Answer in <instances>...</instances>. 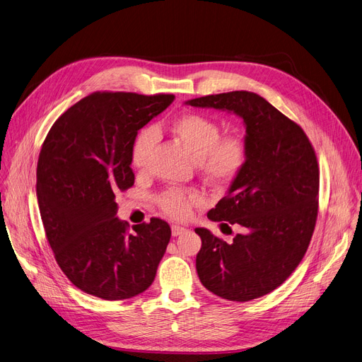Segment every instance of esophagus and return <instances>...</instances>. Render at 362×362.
Segmentation results:
<instances>
[{
    "instance_id": "esophagus-1",
    "label": "esophagus",
    "mask_w": 362,
    "mask_h": 362,
    "mask_svg": "<svg viewBox=\"0 0 362 362\" xmlns=\"http://www.w3.org/2000/svg\"><path fill=\"white\" fill-rule=\"evenodd\" d=\"M185 231H186V227H182V226H172V234H173L175 237L180 235V234L185 233Z\"/></svg>"
}]
</instances>
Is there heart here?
<instances>
[{
    "label": "heart",
    "mask_w": 362,
    "mask_h": 362,
    "mask_svg": "<svg viewBox=\"0 0 362 362\" xmlns=\"http://www.w3.org/2000/svg\"><path fill=\"white\" fill-rule=\"evenodd\" d=\"M170 129L182 147L198 160L201 173L209 182L228 183L242 170L246 161L243 138L235 134L220 136V125L214 119L199 113H186L173 120ZM154 144L156 132L151 128L139 131L135 136L131 161L138 170L147 167ZM157 202L167 215L183 220L190 215L192 206L202 202V195L198 190L168 189L158 197Z\"/></svg>",
    "instance_id": "1"
}]
</instances>
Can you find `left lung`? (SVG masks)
I'll return each instance as SVG.
<instances>
[{
    "instance_id": "left-lung-1",
    "label": "left lung",
    "mask_w": 362,
    "mask_h": 362,
    "mask_svg": "<svg viewBox=\"0 0 362 362\" xmlns=\"http://www.w3.org/2000/svg\"><path fill=\"white\" fill-rule=\"evenodd\" d=\"M186 105L234 113L246 127V161L227 197L208 212L211 221L228 227L227 221L242 233L227 243L195 228L202 240L198 276L208 291L230 301L267 296L298 267L315 231L316 153L304 131L256 93L211 94Z\"/></svg>"
}]
</instances>
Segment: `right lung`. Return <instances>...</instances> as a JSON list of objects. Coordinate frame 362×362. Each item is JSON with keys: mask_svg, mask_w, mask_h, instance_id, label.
Masks as SVG:
<instances>
[{"mask_svg": "<svg viewBox=\"0 0 362 362\" xmlns=\"http://www.w3.org/2000/svg\"><path fill=\"white\" fill-rule=\"evenodd\" d=\"M173 100V94L93 93L46 135L36 173L42 223L59 268L87 294L127 300L156 278L170 226L151 218L129 230L116 216L115 195L134 185L138 131Z\"/></svg>", "mask_w": 362, "mask_h": 362, "instance_id": "1", "label": "right lung"}]
</instances>
